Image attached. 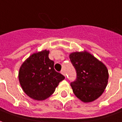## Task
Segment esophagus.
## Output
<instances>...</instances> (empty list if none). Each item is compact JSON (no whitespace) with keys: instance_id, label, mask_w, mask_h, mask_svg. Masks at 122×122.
<instances>
[{"instance_id":"esophagus-1","label":"esophagus","mask_w":122,"mask_h":122,"mask_svg":"<svg viewBox=\"0 0 122 122\" xmlns=\"http://www.w3.org/2000/svg\"><path fill=\"white\" fill-rule=\"evenodd\" d=\"M61 73L62 74V75H63L65 77H66V74H65V71H64V69H62L61 70Z\"/></svg>"}]
</instances>
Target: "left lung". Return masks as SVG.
<instances>
[{"mask_svg":"<svg viewBox=\"0 0 122 122\" xmlns=\"http://www.w3.org/2000/svg\"><path fill=\"white\" fill-rule=\"evenodd\" d=\"M76 71V79L71 83L73 93L83 102L98 98L108 84V71L102 62L86 51L70 53Z\"/></svg>","mask_w":122,"mask_h":122,"instance_id":"left-lung-1","label":"left lung"}]
</instances>
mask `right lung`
<instances>
[{
	"label": "right lung",
	"mask_w": 122,
	"mask_h": 122,
	"mask_svg": "<svg viewBox=\"0 0 122 122\" xmlns=\"http://www.w3.org/2000/svg\"><path fill=\"white\" fill-rule=\"evenodd\" d=\"M49 51L43 50L31 55L22 64L18 79L22 88L29 97L44 100L55 91L65 76L54 69V62L49 58Z\"/></svg>",
	"instance_id": "add662e5"
}]
</instances>
